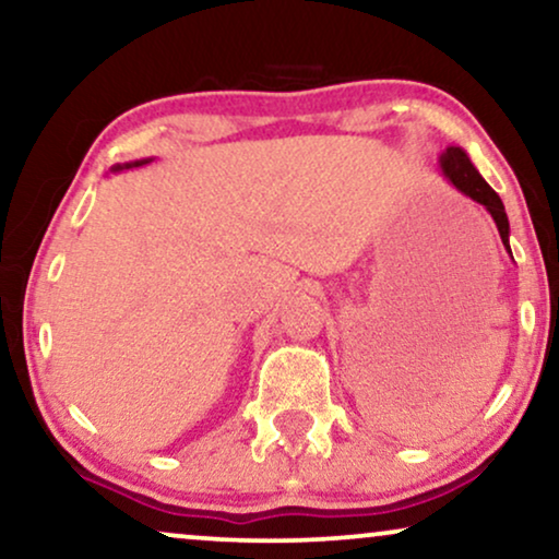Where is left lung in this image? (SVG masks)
<instances>
[{"label": "left lung", "mask_w": 559, "mask_h": 559, "mask_svg": "<svg viewBox=\"0 0 559 559\" xmlns=\"http://www.w3.org/2000/svg\"><path fill=\"white\" fill-rule=\"evenodd\" d=\"M438 165H440L442 178H445L450 186L457 190V193H463L465 198H471L473 203L484 205V209L488 211V216L493 218L496 228H499L503 249H507L509 254H511L507 211H503V203H501V198L496 195V190L488 186L484 178H480V173L476 170V165L471 163L468 152H465L463 147H455V144H450V147L440 155ZM511 259H514V257H511Z\"/></svg>", "instance_id": "1"}]
</instances>
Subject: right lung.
Here are the masks:
<instances>
[{
	"label": "right lung",
	"mask_w": 559,
	"mask_h": 559,
	"mask_svg": "<svg viewBox=\"0 0 559 559\" xmlns=\"http://www.w3.org/2000/svg\"><path fill=\"white\" fill-rule=\"evenodd\" d=\"M152 163V157H144V159H132V163H117L111 167V173H121V170H132V167H142Z\"/></svg>",
	"instance_id": "right-lung-1"
}]
</instances>
